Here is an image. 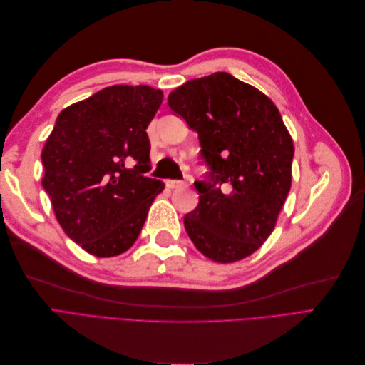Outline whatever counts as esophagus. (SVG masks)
I'll return each instance as SVG.
<instances>
[{
	"mask_svg": "<svg viewBox=\"0 0 365 365\" xmlns=\"http://www.w3.org/2000/svg\"><path fill=\"white\" fill-rule=\"evenodd\" d=\"M165 185H168L169 189H181V187L185 185V182H182L180 180H168L165 181Z\"/></svg>",
	"mask_w": 365,
	"mask_h": 365,
	"instance_id": "obj_1",
	"label": "esophagus"
}]
</instances>
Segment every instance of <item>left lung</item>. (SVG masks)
Returning a JSON list of instances; mask_svg holds the SVG:
<instances>
[{"label":"left lung","mask_w":365,"mask_h":365,"mask_svg":"<svg viewBox=\"0 0 365 365\" xmlns=\"http://www.w3.org/2000/svg\"><path fill=\"white\" fill-rule=\"evenodd\" d=\"M175 115L197 132L208 168L184 227L205 257H248L272 233L291 189L292 138L269 98L228 73L193 79L169 94Z\"/></svg>","instance_id":"left-lung-1"}]
</instances>
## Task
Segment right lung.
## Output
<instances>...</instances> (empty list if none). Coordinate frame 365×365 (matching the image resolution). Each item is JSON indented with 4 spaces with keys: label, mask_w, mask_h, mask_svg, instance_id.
<instances>
[{
    "label": "right lung",
    "mask_w": 365,
    "mask_h": 365,
    "mask_svg": "<svg viewBox=\"0 0 365 365\" xmlns=\"http://www.w3.org/2000/svg\"><path fill=\"white\" fill-rule=\"evenodd\" d=\"M163 91L114 85L58 115L41 153L42 187L65 233L97 257L137 240L164 184L149 172L148 126ZM129 163H134L132 168Z\"/></svg>",
    "instance_id": "add662e5"
}]
</instances>
